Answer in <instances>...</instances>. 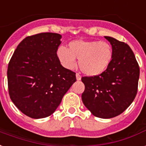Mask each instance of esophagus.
Listing matches in <instances>:
<instances>
[{
	"label": "esophagus",
	"instance_id": "obj_1",
	"mask_svg": "<svg viewBox=\"0 0 146 146\" xmlns=\"http://www.w3.org/2000/svg\"><path fill=\"white\" fill-rule=\"evenodd\" d=\"M76 79L78 80V81H80V80L81 79V76L78 74V73H77L76 74Z\"/></svg>",
	"mask_w": 146,
	"mask_h": 146
}]
</instances>
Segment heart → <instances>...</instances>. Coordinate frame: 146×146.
Returning <instances> with one entry per match:
<instances>
[{"mask_svg":"<svg viewBox=\"0 0 146 146\" xmlns=\"http://www.w3.org/2000/svg\"><path fill=\"white\" fill-rule=\"evenodd\" d=\"M56 55L68 69H74L79 59L80 69L88 76H98L107 69L113 58V48L108 42L98 40L77 39L70 42L68 48L58 47Z\"/></svg>","mask_w":146,"mask_h":146,"instance_id":"obj_1","label":"heart"}]
</instances>
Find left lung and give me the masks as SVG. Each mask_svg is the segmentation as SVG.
<instances>
[{"mask_svg": "<svg viewBox=\"0 0 146 146\" xmlns=\"http://www.w3.org/2000/svg\"><path fill=\"white\" fill-rule=\"evenodd\" d=\"M104 37L113 48L111 63L100 75L81 78L85 86L81 98L94 116L109 119L121 114L135 99L139 67L127 44Z\"/></svg>", "mask_w": 146, "mask_h": 146, "instance_id": "obj_1", "label": "left lung"}]
</instances>
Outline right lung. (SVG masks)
I'll list each match as a JSON object with an SVG mask.
<instances>
[{
	"mask_svg": "<svg viewBox=\"0 0 146 146\" xmlns=\"http://www.w3.org/2000/svg\"><path fill=\"white\" fill-rule=\"evenodd\" d=\"M61 39L60 34L52 33L26 37L9 62L10 98L23 113L33 119L52 114L76 81L75 73L58 59Z\"/></svg>",
	"mask_w": 146,
	"mask_h": 146,
	"instance_id": "1",
	"label": "right lung"
}]
</instances>
